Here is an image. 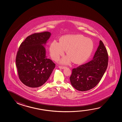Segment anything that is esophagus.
Segmentation results:
<instances>
[{"label":"esophagus","instance_id":"esophagus-1","mask_svg":"<svg viewBox=\"0 0 122 122\" xmlns=\"http://www.w3.org/2000/svg\"><path fill=\"white\" fill-rule=\"evenodd\" d=\"M59 68H60V69H63L66 68V67H65V66H59Z\"/></svg>","mask_w":122,"mask_h":122}]
</instances>
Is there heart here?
I'll use <instances>...</instances> for the list:
<instances>
[{
    "instance_id": "1",
    "label": "heart",
    "mask_w": 122,
    "mask_h": 122,
    "mask_svg": "<svg viewBox=\"0 0 122 122\" xmlns=\"http://www.w3.org/2000/svg\"><path fill=\"white\" fill-rule=\"evenodd\" d=\"M93 48V42L89 39L81 35H70L62 36L60 42L53 41L50 45L49 52L51 58L57 61L67 50L68 56L62 58L60 62L68 64L73 61L75 64H80L88 59Z\"/></svg>"
}]
</instances>
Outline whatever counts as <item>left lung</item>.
Masks as SVG:
<instances>
[{
	"instance_id": "1",
	"label": "left lung",
	"mask_w": 122,
	"mask_h": 122,
	"mask_svg": "<svg viewBox=\"0 0 122 122\" xmlns=\"http://www.w3.org/2000/svg\"><path fill=\"white\" fill-rule=\"evenodd\" d=\"M108 54L101 40L92 60L72 69L70 80L72 86L84 92L94 88L98 84L107 68Z\"/></svg>"
}]
</instances>
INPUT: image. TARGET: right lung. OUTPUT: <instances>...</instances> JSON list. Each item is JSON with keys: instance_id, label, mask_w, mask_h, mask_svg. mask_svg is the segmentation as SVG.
Listing matches in <instances>:
<instances>
[{"instance_id": "obj_1", "label": "right lung", "mask_w": 122, "mask_h": 122, "mask_svg": "<svg viewBox=\"0 0 122 122\" xmlns=\"http://www.w3.org/2000/svg\"><path fill=\"white\" fill-rule=\"evenodd\" d=\"M51 36L47 31L35 33L20 45L16 59V68L20 80L26 86H42L55 68V64L47 57L45 48Z\"/></svg>"}]
</instances>
